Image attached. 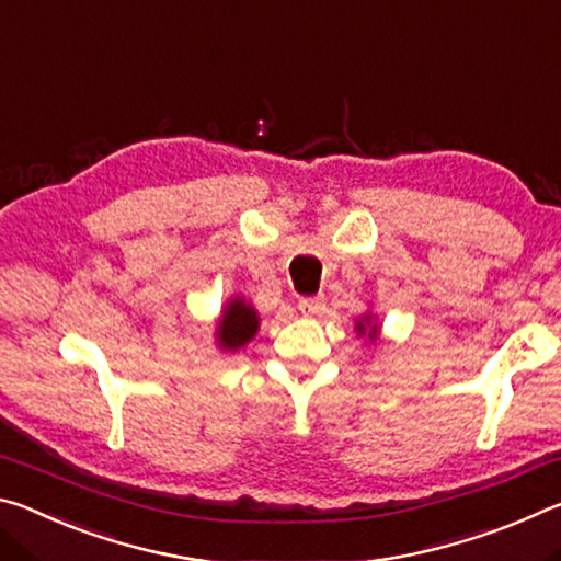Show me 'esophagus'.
I'll use <instances>...</instances> for the list:
<instances>
[{"label": "esophagus", "mask_w": 561, "mask_h": 561, "mask_svg": "<svg viewBox=\"0 0 561 561\" xmlns=\"http://www.w3.org/2000/svg\"><path fill=\"white\" fill-rule=\"evenodd\" d=\"M324 309H327L324 297H304V299H299V311H301V314H307V317H317Z\"/></svg>", "instance_id": "34e87169"}]
</instances>
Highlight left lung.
<instances>
[{"label": "left lung", "instance_id": "left-lung-1", "mask_svg": "<svg viewBox=\"0 0 561 561\" xmlns=\"http://www.w3.org/2000/svg\"><path fill=\"white\" fill-rule=\"evenodd\" d=\"M356 331H358V336H364V334H368V339H376V334H378V327L374 324V317L371 314H366V317H360L358 321H356Z\"/></svg>", "mask_w": 561, "mask_h": 561}]
</instances>
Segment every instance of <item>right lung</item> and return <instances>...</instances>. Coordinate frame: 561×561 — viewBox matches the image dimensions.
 <instances>
[{"instance_id": "obj_1", "label": "right lung", "mask_w": 561, "mask_h": 561, "mask_svg": "<svg viewBox=\"0 0 561 561\" xmlns=\"http://www.w3.org/2000/svg\"><path fill=\"white\" fill-rule=\"evenodd\" d=\"M260 329V314L252 304H247L242 297H234L227 301L222 309L220 324H217V344L225 351H237L250 344Z\"/></svg>"}]
</instances>
